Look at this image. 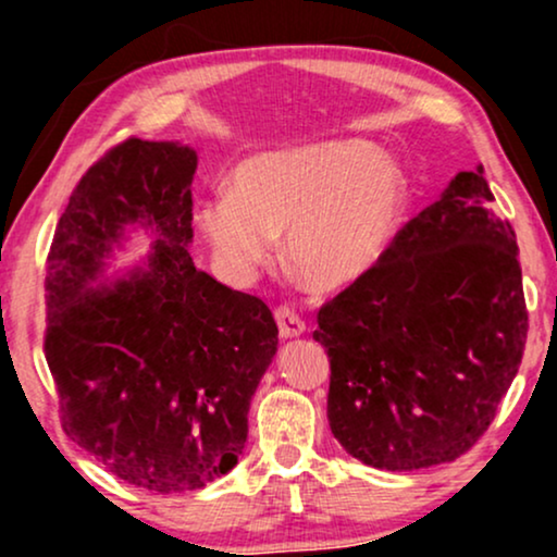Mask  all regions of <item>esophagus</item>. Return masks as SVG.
Returning a JSON list of instances; mask_svg holds the SVG:
<instances>
[{
    "mask_svg": "<svg viewBox=\"0 0 557 557\" xmlns=\"http://www.w3.org/2000/svg\"><path fill=\"white\" fill-rule=\"evenodd\" d=\"M274 322H277V330L283 337H298L304 335L306 330V322L290 309V306H277V309H274Z\"/></svg>",
    "mask_w": 557,
    "mask_h": 557,
    "instance_id": "34e87169",
    "label": "esophagus"
}]
</instances>
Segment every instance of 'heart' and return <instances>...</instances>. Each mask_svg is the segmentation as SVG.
Listing matches in <instances>:
<instances>
[{
    "instance_id": "heart-1",
    "label": "heart",
    "mask_w": 557,
    "mask_h": 557,
    "mask_svg": "<svg viewBox=\"0 0 557 557\" xmlns=\"http://www.w3.org/2000/svg\"><path fill=\"white\" fill-rule=\"evenodd\" d=\"M398 170L363 140H324L240 164L233 190L207 198L196 220L216 259L246 274L270 264L285 233V261L317 290L361 280L400 225Z\"/></svg>"
}]
</instances>
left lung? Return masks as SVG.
I'll return each instance as SVG.
<instances>
[{"label":"left lung","instance_id":"8db88e82","mask_svg":"<svg viewBox=\"0 0 557 557\" xmlns=\"http://www.w3.org/2000/svg\"><path fill=\"white\" fill-rule=\"evenodd\" d=\"M492 201L482 168L458 172L374 270L319 309L330 430L374 469L456 461L519 372L529 330L519 246Z\"/></svg>","mask_w":557,"mask_h":557}]
</instances>
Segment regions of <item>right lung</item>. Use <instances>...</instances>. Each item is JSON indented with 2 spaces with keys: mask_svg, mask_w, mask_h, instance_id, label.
I'll use <instances>...</instances> for the list:
<instances>
[{
  "mask_svg": "<svg viewBox=\"0 0 557 557\" xmlns=\"http://www.w3.org/2000/svg\"><path fill=\"white\" fill-rule=\"evenodd\" d=\"M196 151L120 140L75 185L47 257L44 354L62 430L136 487L201 490L246 445L248 406L277 350L257 296L196 270ZM123 224L158 235L150 270L88 286Z\"/></svg>",
  "mask_w": 557,
  "mask_h": 557,
  "instance_id": "add662e5",
  "label": "right lung"
}]
</instances>
